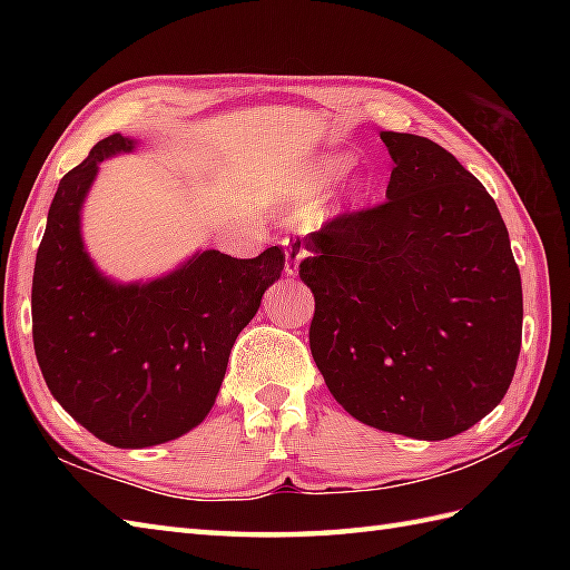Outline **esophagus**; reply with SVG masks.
<instances>
[{"label":"esophagus","mask_w":570,"mask_h":570,"mask_svg":"<svg viewBox=\"0 0 570 570\" xmlns=\"http://www.w3.org/2000/svg\"><path fill=\"white\" fill-rule=\"evenodd\" d=\"M284 247H286V266H284V272H286L288 276H296V274H298L301 259L306 257L304 242H301L298 237H292V239H284Z\"/></svg>","instance_id":"esophagus-1"}]
</instances>
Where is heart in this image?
I'll return each instance as SVG.
<instances>
[{"label": "heart", "instance_id": "1", "mask_svg": "<svg viewBox=\"0 0 570 570\" xmlns=\"http://www.w3.org/2000/svg\"><path fill=\"white\" fill-rule=\"evenodd\" d=\"M350 164H353V159H350L347 154H341V151H328V154H318L313 156L311 161L304 164V168L296 174L294 178V188H292V198H294V205L301 210L306 213L311 210L313 205H316L323 193L331 188V184H335L337 178H341ZM362 190H365V184L362 180H350V184L345 186V193H343V200L345 203H353L362 196Z\"/></svg>", "mask_w": 570, "mask_h": 570}]
</instances>
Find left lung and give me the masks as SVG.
Masks as SVG:
<instances>
[{"label": "left lung", "mask_w": 570, "mask_h": 570, "mask_svg": "<svg viewBox=\"0 0 570 570\" xmlns=\"http://www.w3.org/2000/svg\"><path fill=\"white\" fill-rule=\"evenodd\" d=\"M386 200L304 239L311 355L350 416L409 439L475 426L510 390L522 276L485 186L439 144L382 131Z\"/></svg>", "instance_id": "1"}]
</instances>
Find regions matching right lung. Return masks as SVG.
Instances as JSON below:
<instances>
[{
  "mask_svg": "<svg viewBox=\"0 0 570 570\" xmlns=\"http://www.w3.org/2000/svg\"><path fill=\"white\" fill-rule=\"evenodd\" d=\"M110 135L60 178L36 252L33 350L48 390L80 426L117 448H149L196 429L220 392L229 350L284 272V252L193 254L147 284L100 274L80 210L100 161L135 151Z\"/></svg>",
  "mask_w": 570,
  "mask_h": 570,
  "instance_id": "add662e5",
  "label": "right lung"
}]
</instances>
